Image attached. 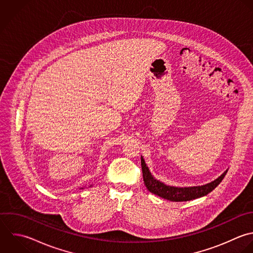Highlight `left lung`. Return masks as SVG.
<instances>
[{
    "label": "left lung",
    "instance_id": "obj_1",
    "mask_svg": "<svg viewBox=\"0 0 253 253\" xmlns=\"http://www.w3.org/2000/svg\"><path fill=\"white\" fill-rule=\"evenodd\" d=\"M141 166H142L144 183L148 188V190L164 199L173 201V202L190 201V200L207 195L221 183V181L224 179V177L228 172V170H226L217 179L205 185L193 186V187H175V186L167 185L157 180L150 172L149 168L147 167L143 157H141Z\"/></svg>",
    "mask_w": 253,
    "mask_h": 253
}]
</instances>
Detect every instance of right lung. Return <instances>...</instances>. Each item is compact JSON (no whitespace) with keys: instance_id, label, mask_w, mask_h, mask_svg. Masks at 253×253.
<instances>
[{"instance_id":"1","label":"right lung","mask_w":253,"mask_h":253,"mask_svg":"<svg viewBox=\"0 0 253 253\" xmlns=\"http://www.w3.org/2000/svg\"><path fill=\"white\" fill-rule=\"evenodd\" d=\"M90 186H91V185H90Z\"/></svg>"}]
</instances>
